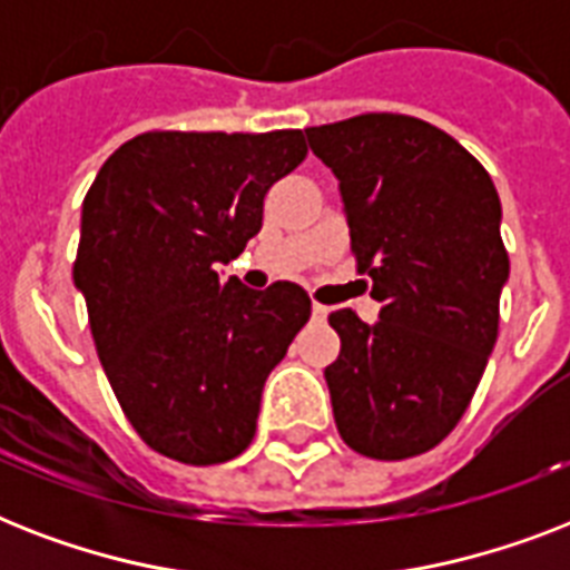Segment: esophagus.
Returning <instances> with one entry per match:
<instances>
[{
    "mask_svg": "<svg viewBox=\"0 0 570 570\" xmlns=\"http://www.w3.org/2000/svg\"><path fill=\"white\" fill-rule=\"evenodd\" d=\"M313 320L316 322L328 320V307H325V304H313Z\"/></svg>",
    "mask_w": 570,
    "mask_h": 570,
    "instance_id": "esophagus-1",
    "label": "esophagus"
}]
</instances>
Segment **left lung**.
<instances>
[{"label": "left lung", "mask_w": 570, "mask_h": 570, "mask_svg": "<svg viewBox=\"0 0 570 570\" xmlns=\"http://www.w3.org/2000/svg\"><path fill=\"white\" fill-rule=\"evenodd\" d=\"M337 174L352 254L381 316H328L325 370L340 438L366 459L434 450L459 425L500 334L509 250L488 171L443 129L366 111L304 129Z\"/></svg>", "instance_id": "left-lung-1"}]
</instances>
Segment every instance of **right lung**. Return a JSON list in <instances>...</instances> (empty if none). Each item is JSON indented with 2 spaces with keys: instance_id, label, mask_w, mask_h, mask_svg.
<instances>
[{
  "instance_id": "1",
  "label": "right lung",
  "mask_w": 570,
  "mask_h": 570,
  "mask_svg": "<svg viewBox=\"0 0 570 570\" xmlns=\"http://www.w3.org/2000/svg\"><path fill=\"white\" fill-rule=\"evenodd\" d=\"M307 156L302 129L129 138L91 183L73 284L111 390L165 459L248 450L259 393L311 320V295L218 277L263 227V197Z\"/></svg>"
}]
</instances>
